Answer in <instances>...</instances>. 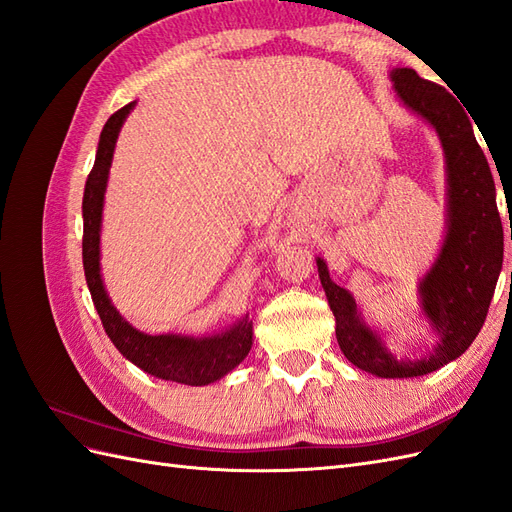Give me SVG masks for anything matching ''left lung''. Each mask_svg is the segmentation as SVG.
I'll list each match as a JSON object with an SVG mask.
<instances>
[{
	"label": "left lung",
	"mask_w": 512,
	"mask_h": 512,
	"mask_svg": "<svg viewBox=\"0 0 512 512\" xmlns=\"http://www.w3.org/2000/svg\"><path fill=\"white\" fill-rule=\"evenodd\" d=\"M399 98L438 130L448 168V232L436 267L421 284L425 312L442 342L421 361H397L378 335L356 316L350 294L339 288L318 260V273L335 316V335L346 359L380 378L425 376L470 348L485 324L495 282L502 269V220L495 183L461 102L438 83L410 68L391 72Z\"/></svg>",
	"instance_id": "8db88e82"
}]
</instances>
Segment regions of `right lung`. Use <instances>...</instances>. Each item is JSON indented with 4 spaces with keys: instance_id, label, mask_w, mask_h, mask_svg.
<instances>
[{
    "instance_id": "add662e5",
    "label": "right lung",
    "mask_w": 512,
    "mask_h": 512,
    "mask_svg": "<svg viewBox=\"0 0 512 512\" xmlns=\"http://www.w3.org/2000/svg\"><path fill=\"white\" fill-rule=\"evenodd\" d=\"M134 102L119 108L108 117L100 134L94 168L85 181L83 194V267L102 327L117 350L141 367L147 374L173 380L179 384L203 386L220 380L235 369L252 348V322L241 320L237 327L218 337H181V335H145L132 329L106 297L100 277V220L102 198L106 188L108 168H111L113 149L123 119L132 111Z\"/></svg>"
}]
</instances>
